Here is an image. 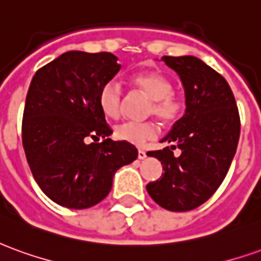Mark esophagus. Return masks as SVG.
Returning a JSON list of instances; mask_svg holds the SVG:
<instances>
[{
  "label": "esophagus",
  "mask_w": 261,
  "mask_h": 261,
  "mask_svg": "<svg viewBox=\"0 0 261 261\" xmlns=\"http://www.w3.org/2000/svg\"><path fill=\"white\" fill-rule=\"evenodd\" d=\"M147 158V152L144 151V149H140L138 151V159H145Z\"/></svg>",
  "instance_id": "esophagus-1"
}]
</instances>
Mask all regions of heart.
<instances>
[{"instance_id": "heart-1", "label": "heart", "mask_w": 261, "mask_h": 261, "mask_svg": "<svg viewBox=\"0 0 261 261\" xmlns=\"http://www.w3.org/2000/svg\"><path fill=\"white\" fill-rule=\"evenodd\" d=\"M133 84L141 89L148 97L152 99L151 113H153L165 124H173L180 119L185 112V100L179 95L173 93L172 81L156 71H145L133 76ZM121 88L116 81H109L100 88L97 103L102 113L106 117L116 119L121 110ZM114 136L120 141L130 142L133 145L141 147L148 140L158 136V125L148 123L125 121L116 127Z\"/></svg>"}]
</instances>
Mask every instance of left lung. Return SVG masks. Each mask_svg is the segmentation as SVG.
I'll use <instances>...</instances> for the list:
<instances>
[{"instance_id":"obj_1","label":"left lung","mask_w":261,"mask_h":261,"mask_svg":"<svg viewBox=\"0 0 261 261\" xmlns=\"http://www.w3.org/2000/svg\"><path fill=\"white\" fill-rule=\"evenodd\" d=\"M162 61L179 75L185 88L186 112L161 142L172 144L148 152L165 170L147 185L153 201L169 211H190L217 192L235 156L241 120L235 96L222 75L193 56ZM179 147L181 155H173Z\"/></svg>"}]
</instances>
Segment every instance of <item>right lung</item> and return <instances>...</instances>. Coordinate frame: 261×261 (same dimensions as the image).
Here are the masks:
<instances>
[{
	"label": "right lung",
	"mask_w": 261,
	"mask_h": 261,
	"mask_svg": "<svg viewBox=\"0 0 261 261\" xmlns=\"http://www.w3.org/2000/svg\"><path fill=\"white\" fill-rule=\"evenodd\" d=\"M121 65L112 53L67 51L37 71L26 95L22 144L35 180L63 207L84 210L112 190L117 170L137 148L113 141L99 91ZM103 141L86 144L89 138Z\"/></svg>",
	"instance_id": "right-lung-1"
}]
</instances>
